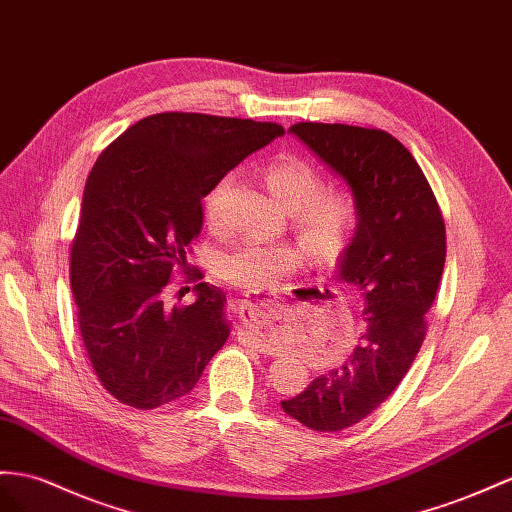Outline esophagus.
<instances>
[{
  "instance_id": "34e87169",
  "label": "esophagus",
  "mask_w": 512,
  "mask_h": 512,
  "mask_svg": "<svg viewBox=\"0 0 512 512\" xmlns=\"http://www.w3.org/2000/svg\"><path fill=\"white\" fill-rule=\"evenodd\" d=\"M270 300H259V298H248V300H240L238 303V311L240 313H253L257 307L268 305Z\"/></svg>"
}]
</instances>
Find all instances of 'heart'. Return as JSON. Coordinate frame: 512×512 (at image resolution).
<instances>
[{"label": "heart", "instance_id": "b5f03b06", "mask_svg": "<svg viewBox=\"0 0 512 512\" xmlns=\"http://www.w3.org/2000/svg\"><path fill=\"white\" fill-rule=\"evenodd\" d=\"M264 179L268 190L290 209L294 229L320 264H333L348 251L359 225V205L348 192L326 190L320 170L296 155H283L270 162ZM229 186L231 175L222 177L205 196L209 225H218V203ZM303 264V246L242 238L216 255L214 272L233 287L259 294L272 290L281 277Z\"/></svg>", "mask_w": 512, "mask_h": 512}]
</instances>
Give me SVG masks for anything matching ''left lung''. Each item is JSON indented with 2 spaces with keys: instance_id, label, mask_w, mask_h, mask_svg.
<instances>
[{
  "instance_id": "left-lung-1",
  "label": "left lung",
  "mask_w": 512,
  "mask_h": 512,
  "mask_svg": "<svg viewBox=\"0 0 512 512\" xmlns=\"http://www.w3.org/2000/svg\"><path fill=\"white\" fill-rule=\"evenodd\" d=\"M342 177L359 225L337 277L363 300L357 346L283 411L318 432H339L376 411L409 372L426 337L445 264V222L422 168L383 129L342 123L290 127Z\"/></svg>"
}]
</instances>
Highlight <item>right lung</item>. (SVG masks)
I'll list each match as a JSON object with an SVG mask.
<instances>
[{"label": "right lung", "instance_id": "obj_1", "mask_svg": "<svg viewBox=\"0 0 512 512\" xmlns=\"http://www.w3.org/2000/svg\"><path fill=\"white\" fill-rule=\"evenodd\" d=\"M281 134L277 123L162 112L99 155L71 246V290L88 359L119 402L149 411L183 398L225 346L222 290L199 283L194 303L168 305L166 287L188 268L201 201Z\"/></svg>", "mask_w": 512, "mask_h": 512}]
</instances>
